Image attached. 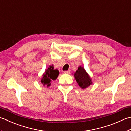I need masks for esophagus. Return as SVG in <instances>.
<instances>
[{
  "instance_id": "34e87169",
  "label": "esophagus",
  "mask_w": 131,
  "mask_h": 131,
  "mask_svg": "<svg viewBox=\"0 0 131 131\" xmlns=\"http://www.w3.org/2000/svg\"><path fill=\"white\" fill-rule=\"evenodd\" d=\"M70 72H71V70H70V69H68V71H64V73H70Z\"/></svg>"
}]
</instances>
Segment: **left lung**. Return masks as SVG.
Here are the masks:
<instances>
[{
    "mask_svg": "<svg viewBox=\"0 0 131 131\" xmlns=\"http://www.w3.org/2000/svg\"><path fill=\"white\" fill-rule=\"evenodd\" d=\"M76 82L82 89H85L92 84L91 79L88 75L85 69L81 67H79L76 73H74Z\"/></svg>",
    "mask_w": 131,
    "mask_h": 131,
    "instance_id": "1",
    "label": "left lung"
}]
</instances>
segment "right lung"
Returning a JSON list of instances; mask_svg holds the SVG:
<instances>
[{
	"label": "right lung",
	"mask_w": 131,
	"mask_h": 131,
	"mask_svg": "<svg viewBox=\"0 0 131 131\" xmlns=\"http://www.w3.org/2000/svg\"><path fill=\"white\" fill-rule=\"evenodd\" d=\"M54 67L53 66H50L45 71V73L43 74V77L41 80V82L43 85H47L49 86L51 85V81L57 78L59 75V71L58 69H54Z\"/></svg>",
	"instance_id": "obj_1"
}]
</instances>
